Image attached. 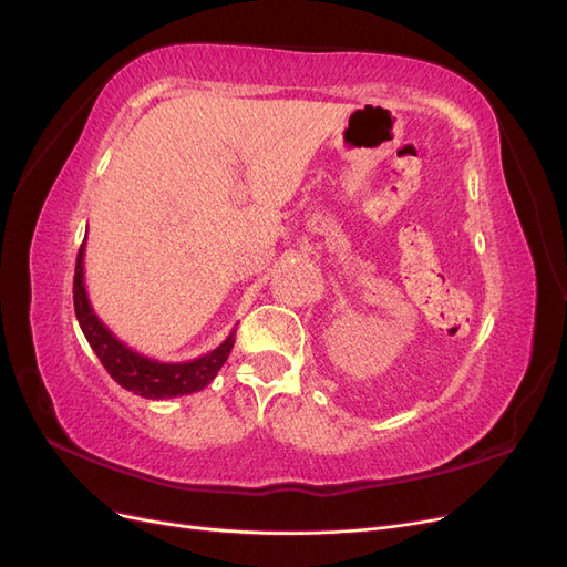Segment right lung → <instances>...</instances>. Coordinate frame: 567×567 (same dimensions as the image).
Masks as SVG:
<instances>
[{"mask_svg":"<svg viewBox=\"0 0 567 567\" xmlns=\"http://www.w3.org/2000/svg\"><path fill=\"white\" fill-rule=\"evenodd\" d=\"M73 302L80 329L84 338H87L94 354L99 357V362L111 373V379L125 390L142 394L146 400H169L203 390L215 379L217 371L225 367L227 357L234 348V331L221 346H217L208 354L188 359V362H158V359L144 357L127 348L125 342L117 340L109 331V326L94 315V307L87 298V288H84V244L78 252Z\"/></svg>","mask_w":567,"mask_h":567,"instance_id":"right-lung-1","label":"right lung"}]
</instances>
